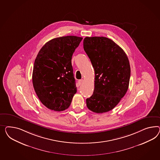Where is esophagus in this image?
Wrapping results in <instances>:
<instances>
[{"label": "esophagus", "mask_w": 160, "mask_h": 160, "mask_svg": "<svg viewBox=\"0 0 160 160\" xmlns=\"http://www.w3.org/2000/svg\"><path fill=\"white\" fill-rule=\"evenodd\" d=\"M78 82V84H81L83 82V80H82H82H79Z\"/></svg>", "instance_id": "1"}]
</instances>
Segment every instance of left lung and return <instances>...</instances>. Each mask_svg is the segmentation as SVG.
Segmentation results:
<instances>
[{"mask_svg":"<svg viewBox=\"0 0 160 160\" xmlns=\"http://www.w3.org/2000/svg\"><path fill=\"white\" fill-rule=\"evenodd\" d=\"M83 47L95 72L94 90L87 98V107L94 112H107L117 106L128 89L129 61L124 51L106 37H87Z\"/></svg>","mask_w":160,"mask_h":160,"instance_id":"obj_1","label":"left lung"}]
</instances>
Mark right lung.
<instances>
[{"mask_svg": "<svg viewBox=\"0 0 160 160\" xmlns=\"http://www.w3.org/2000/svg\"><path fill=\"white\" fill-rule=\"evenodd\" d=\"M82 38L65 36L50 40L34 62L32 84L41 102L55 111L68 108L77 92L72 58Z\"/></svg>", "mask_w": 160, "mask_h": 160, "instance_id": "obj_1", "label": "right lung"}]
</instances>
